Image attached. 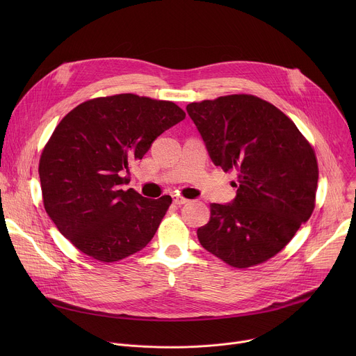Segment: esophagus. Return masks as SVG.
<instances>
[{
	"instance_id": "34e87169",
	"label": "esophagus",
	"mask_w": 356,
	"mask_h": 356,
	"mask_svg": "<svg viewBox=\"0 0 356 356\" xmlns=\"http://www.w3.org/2000/svg\"><path fill=\"white\" fill-rule=\"evenodd\" d=\"M188 200L187 198H184V197H180V195H173V202L176 206H183V204H186Z\"/></svg>"
}]
</instances>
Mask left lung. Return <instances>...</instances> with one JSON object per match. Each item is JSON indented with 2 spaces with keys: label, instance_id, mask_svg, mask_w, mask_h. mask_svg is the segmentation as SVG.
Segmentation results:
<instances>
[{
  "label": "left lung",
  "instance_id": "1",
  "mask_svg": "<svg viewBox=\"0 0 356 356\" xmlns=\"http://www.w3.org/2000/svg\"><path fill=\"white\" fill-rule=\"evenodd\" d=\"M186 110L214 165L238 177L231 204L210 206V221L197 229L200 243L232 268L269 261L314 211L313 146L286 114L252 94L190 103Z\"/></svg>",
  "mask_w": 356,
  "mask_h": 356
}]
</instances>
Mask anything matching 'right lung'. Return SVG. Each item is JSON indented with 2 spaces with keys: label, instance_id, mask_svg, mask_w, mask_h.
<instances>
[{
  "label": "right lung",
  "instance_id": "add662e5",
  "mask_svg": "<svg viewBox=\"0 0 356 356\" xmlns=\"http://www.w3.org/2000/svg\"><path fill=\"white\" fill-rule=\"evenodd\" d=\"M184 117L172 101L127 92L87 99L58 124L39 161L43 206L87 257L117 262L154 238L172 197L145 198L121 186L152 142Z\"/></svg>",
  "mask_w": 356,
  "mask_h": 356
}]
</instances>
